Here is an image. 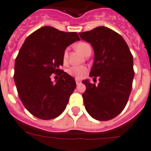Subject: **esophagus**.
<instances>
[{"label":"esophagus","mask_w":151,"mask_h":151,"mask_svg":"<svg viewBox=\"0 0 151 151\" xmlns=\"http://www.w3.org/2000/svg\"><path fill=\"white\" fill-rule=\"evenodd\" d=\"M76 84H79V83H81V81L78 80V79H76Z\"/></svg>","instance_id":"34e87169"}]
</instances>
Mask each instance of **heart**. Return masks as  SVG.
Returning <instances> with one entry per match:
<instances>
[{"mask_svg":"<svg viewBox=\"0 0 151 151\" xmlns=\"http://www.w3.org/2000/svg\"><path fill=\"white\" fill-rule=\"evenodd\" d=\"M76 48L78 50L80 53L83 55H85L88 50H91V47L89 44L83 42L77 43L76 45ZM68 59V49H65L63 53V62L66 64ZM88 68L85 65H81V66H73L68 70V73L70 76H73L76 79H81L84 77V76L87 73Z\"/></svg>","mask_w":151,"mask_h":151,"instance_id":"1","label":"heart"}]
</instances>
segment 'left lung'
I'll use <instances>...</instances> for the list:
<instances>
[{"label":"left lung","mask_w":151,"mask_h":151,"mask_svg":"<svg viewBox=\"0 0 151 151\" xmlns=\"http://www.w3.org/2000/svg\"><path fill=\"white\" fill-rule=\"evenodd\" d=\"M92 45L95 60L89 73L99 83L83 81L86 91L82 95L89 115L101 121L109 120L122 112L128 103L134 76L133 56L118 33L104 26L79 33Z\"/></svg>","instance_id":"8db88e82"}]
</instances>
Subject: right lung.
Returning a JSON list of instances; mask_svg holds the SVG:
<instances>
[{
  "instance_id": "right-lung-1",
  "label": "right lung",
  "mask_w": 151,
  "mask_h": 151,
  "mask_svg": "<svg viewBox=\"0 0 151 151\" xmlns=\"http://www.w3.org/2000/svg\"><path fill=\"white\" fill-rule=\"evenodd\" d=\"M80 40L76 32L44 26L30 34L14 63V79L20 99L27 110L41 120L60 115L75 89V79L60 69L66 47ZM53 73L60 76L56 84Z\"/></svg>"
}]
</instances>
